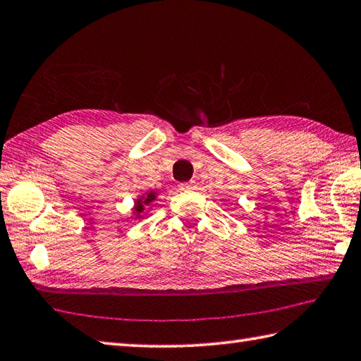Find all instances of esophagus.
Listing matches in <instances>:
<instances>
[{"label": "esophagus", "instance_id": "34e87169", "mask_svg": "<svg viewBox=\"0 0 361 361\" xmlns=\"http://www.w3.org/2000/svg\"><path fill=\"white\" fill-rule=\"evenodd\" d=\"M178 188L181 190H190V189H194V185H192V183H180Z\"/></svg>", "mask_w": 361, "mask_h": 361}]
</instances>
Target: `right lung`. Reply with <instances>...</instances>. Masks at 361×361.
I'll use <instances>...</instances> for the list:
<instances>
[{"mask_svg": "<svg viewBox=\"0 0 361 361\" xmlns=\"http://www.w3.org/2000/svg\"><path fill=\"white\" fill-rule=\"evenodd\" d=\"M157 190H150V192H145L139 197V199H136V202H134V208H133V213H134V217H144V213L148 204H150L152 202L157 200Z\"/></svg>", "mask_w": 361, "mask_h": 361, "instance_id": "add662e5", "label": "right lung"}]
</instances>
